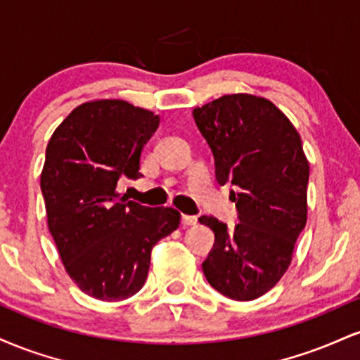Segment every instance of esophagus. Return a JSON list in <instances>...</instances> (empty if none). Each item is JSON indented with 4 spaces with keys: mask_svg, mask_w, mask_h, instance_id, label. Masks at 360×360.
<instances>
[{
    "mask_svg": "<svg viewBox=\"0 0 360 360\" xmlns=\"http://www.w3.org/2000/svg\"><path fill=\"white\" fill-rule=\"evenodd\" d=\"M181 223H183L184 226H193L198 223V218L193 217V214H183V217H181Z\"/></svg>",
    "mask_w": 360,
    "mask_h": 360,
    "instance_id": "34e87169",
    "label": "esophagus"
}]
</instances>
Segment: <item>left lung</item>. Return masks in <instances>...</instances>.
I'll use <instances>...</instances> for the list:
<instances>
[{
  "mask_svg": "<svg viewBox=\"0 0 360 360\" xmlns=\"http://www.w3.org/2000/svg\"><path fill=\"white\" fill-rule=\"evenodd\" d=\"M214 157L218 184L232 183L238 223L214 217L200 223L214 233L203 262L208 283L226 298L266 295L291 264L307 225L309 164L300 134L274 103L252 94H225L193 110Z\"/></svg>",
  "mask_w": 360,
  "mask_h": 360,
  "instance_id": "left-lung-1",
  "label": "left lung"
}]
</instances>
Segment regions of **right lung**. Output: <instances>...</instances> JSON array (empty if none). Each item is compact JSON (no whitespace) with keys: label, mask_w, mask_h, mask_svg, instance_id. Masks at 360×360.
Segmentation results:
<instances>
[{"label":"right lung","mask_w":360,"mask_h":360,"mask_svg":"<svg viewBox=\"0 0 360 360\" xmlns=\"http://www.w3.org/2000/svg\"><path fill=\"white\" fill-rule=\"evenodd\" d=\"M159 117L123 100L89 101L56 128L40 188L47 223L65 271L101 301L134 296L146 283L150 252L179 226L174 208H148L117 193L139 179L140 154Z\"/></svg>","instance_id":"add662e5"}]
</instances>
